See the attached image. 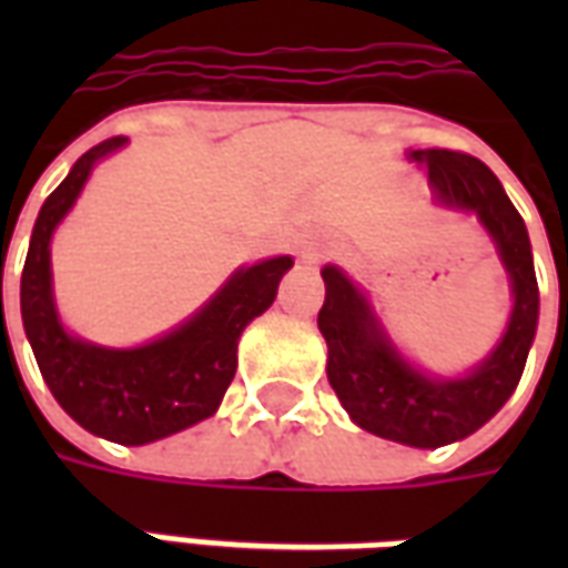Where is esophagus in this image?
I'll return each mask as SVG.
<instances>
[{"label": "esophagus", "mask_w": 568, "mask_h": 568, "mask_svg": "<svg viewBox=\"0 0 568 568\" xmlns=\"http://www.w3.org/2000/svg\"><path fill=\"white\" fill-rule=\"evenodd\" d=\"M328 252H332V248H320V246H310L307 252H304V258L310 261V264H316V261L320 258H325V255H328Z\"/></svg>", "instance_id": "1"}]
</instances>
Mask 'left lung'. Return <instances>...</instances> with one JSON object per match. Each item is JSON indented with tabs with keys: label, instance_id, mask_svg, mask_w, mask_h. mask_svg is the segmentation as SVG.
Returning <instances> with one entry per match:
<instances>
[{
	"label": "left lung",
	"instance_id": "obj_1",
	"mask_svg": "<svg viewBox=\"0 0 568 568\" xmlns=\"http://www.w3.org/2000/svg\"><path fill=\"white\" fill-rule=\"evenodd\" d=\"M407 161L426 166L440 203L477 212L496 240L514 288L508 332L468 377H426L398 356L365 295L337 267L322 271L320 332L328 344V383L358 426L410 447H440L477 432L517 389L536 337L538 283L524 219L487 163L453 149H410Z\"/></svg>",
	"mask_w": 568,
	"mask_h": 568
}]
</instances>
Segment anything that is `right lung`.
I'll use <instances>...</instances> for the list:
<instances>
[{"label":"right lung","mask_w":568,"mask_h":568,"mask_svg":"<svg viewBox=\"0 0 568 568\" xmlns=\"http://www.w3.org/2000/svg\"><path fill=\"white\" fill-rule=\"evenodd\" d=\"M124 142V136H112L84 151L44 200L20 276V313L57 405L93 435L140 447L215 414L234 381L236 341L248 322L271 307L292 258L283 255L236 271L194 320L154 344L105 349L69 337L51 295V234L72 210L93 163Z\"/></svg>","instance_id":"1"}]
</instances>
